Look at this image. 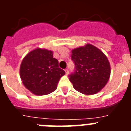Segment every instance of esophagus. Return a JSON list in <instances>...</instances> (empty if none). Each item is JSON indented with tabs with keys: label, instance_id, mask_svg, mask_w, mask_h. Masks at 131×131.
<instances>
[{
	"label": "esophagus",
	"instance_id": "34e87169",
	"mask_svg": "<svg viewBox=\"0 0 131 131\" xmlns=\"http://www.w3.org/2000/svg\"><path fill=\"white\" fill-rule=\"evenodd\" d=\"M65 71H66V75H68V73H69V69H65Z\"/></svg>",
	"mask_w": 131,
	"mask_h": 131
}]
</instances>
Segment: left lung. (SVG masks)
Listing matches in <instances>:
<instances>
[{"label":"left lung","mask_w":131,"mask_h":131,"mask_svg":"<svg viewBox=\"0 0 131 131\" xmlns=\"http://www.w3.org/2000/svg\"><path fill=\"white\" fill-rule=\"evenodd\" d=\"M75 69L68 75L76 91L94 94L106 85L110 75V65L102 52L91 45L72 50Z\"/></svg>","instance_id":"1"}]
</instances>
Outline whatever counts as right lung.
Listing matches in <instances>:
<instances>
[{
	"label": "right lung",
	"instance_id": "1",
	"mask_svg": "<svg viewBox=\"0 0 131 131\" xmlns=\"http://www.w3.org/2000/svg\"><path fill=\"white\" fill-rule=\"evenodd\" d=\"M58 61L50 50L37 48L30 52L20 66V77L24 86L36 95L48 94L57 89L60 79L65 75Z\"/></svg>",
	"mask_w": 131,
	"mask_h": 131
}]
</instances>
